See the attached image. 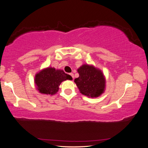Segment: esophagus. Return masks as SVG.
<instances>
[{"label":"esophagus","instance_id":"34e87169","mask_svg":"<svg viewBox=\"0 0 148 148\" xmlns=\"http://www.w3.org/2000/svg\"><path fill=\"white\" fill-rule=\"evenodd\" d=\"M70 76H71L72 79H74V74L71 73V74H70Z\"/></svg>","mask_w":148,"mask_h":148}]
</instances>
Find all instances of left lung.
Masks as SVG:
<instances>
[{"label": "left lung", "mask_w": 148, "mask_h": 148, "mask_svg": "<svg viewBox=\"0 0 148 148\" xmlns=\"http://www.w3.org/2000/svg\"><path fill=\"white\" fill-rule=\"evenodd\" d=\"M79 77L74 82L84 95L96 98L103 93L105 78L102 72L92 66L82 65L78 70Z\"/></svg>", "instance_id": "obj_1"}]
</instances>
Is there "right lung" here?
<instances>
[{
	"instance_id": "1",
	"label": "right lung",
	"mask_w": 148,
	"mask_h": 148,
	"mask_svg": "<svg viewBox=\"0 0 148 148\" xmlns=\"http://www.w3.org/2000/svg\"><path fill=\"white\" fill-rule=\"evenodd\" d=\"M66 80H72V78L63 70L48 68L36 75L34 82L40 93L53 95L58 91L62 82Z\"/></svg>"
}]
</instances>
